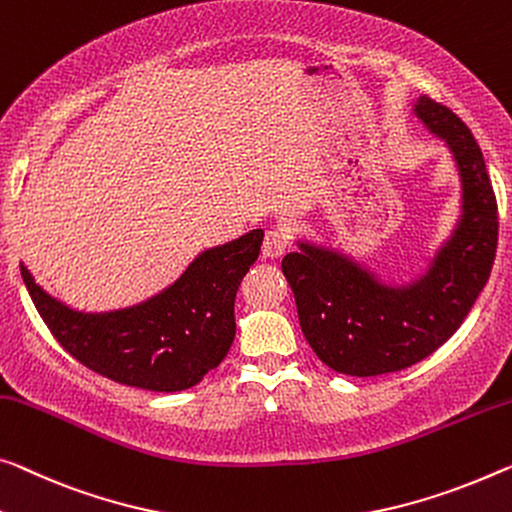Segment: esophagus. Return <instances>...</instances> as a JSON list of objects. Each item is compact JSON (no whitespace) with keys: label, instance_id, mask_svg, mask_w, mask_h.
<instances>
[{"label":"esophagus","instance_id":"obj_1","mask_svg":"<svg viewBox=\"0 0 512 512\" xmlns=\"http://www.w3.org/2000/svg\"><path fill=\"white\" fill-rule=\"evenodd\" d=\"M286 249H288L286 233L277 231V229L265 233V240H263V256L265 258H279L286 254Z\"/></svg>","mask_w":512,"mask_h":512}]
</instances>
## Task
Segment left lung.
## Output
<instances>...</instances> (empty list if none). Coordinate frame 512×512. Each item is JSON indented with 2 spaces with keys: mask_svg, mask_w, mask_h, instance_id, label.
I'll use <instances>...</instances> for the list:
<instances>
[{
  "mask_svg": "<svg viewBox=\"0 0 512 512\" xmlns=\"http://www.w3.org/2000/svg\"><path fill=\"white\" fill-rule=\"evenodd\" d=\"M412 112L442 141L460 180L451 233L423 272L391 281L332 242L297 235L281 261L306 341L322 364L352 377L396 373L432 355L455 334L490 279L497 254V199L481 146L451 109L419 96Z\"/></svg>",
  "mask_w": 512,
  "mask_h": 512,
  "instance_id": "8db88e82",
  "label": "left lung"
}]
</instances>
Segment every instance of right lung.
Returning a JSON list of instances; mask_svg holds the SVG:
<instances>
[{
    "label": "right lung",
    "mask_w": 512,
    "mask_h": 512,
    "mask_svg": "<svg viewBox=\"0 0 512 512\" xmlns=\"http://www.w3.org/2000/svg\"><path fill=\"white\" fill-rule=\"evenodd\" d=\"M263 231L203 249L180 277L146 300L107 311L75 309L20 263L47 329L80 364L148 391H183L222 364L235 338V293L258 258Z\"/></svg>",
    "instance_id": "1"
}]
</instances>
